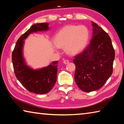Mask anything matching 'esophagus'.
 Wrapping results in <instances>:
<instances>
[{"label": "esophagus", "instance_id": "esophagus-1", "mask_svg": "<svg viewBox=\"0 0 124 124\" xmlns=\"http://www.w3.org/2000/svg\"><path fill=\"white\" fill-rule=\"evenodd\" d=\"M69 62H70V61L68 60H65L63 61V63L64 64H68L69 63Z\"/></svg>", "mask_w": 124, "mask_h": 124}]
</instances>
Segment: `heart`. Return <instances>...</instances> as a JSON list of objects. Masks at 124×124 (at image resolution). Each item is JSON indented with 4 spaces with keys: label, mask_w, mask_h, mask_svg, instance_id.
Segmentation results:
<instances>
[{
    "label": "heart",
    "mask_w": 124,
    "mask_h": 124,
    "mask_svg": "<svg viewBox=\"0 0 124 124\" xmlns=\"http://www.w3.org/2000/svg\"><path fill=\"white\" fill-rule=\"evenodd\" d=\"M89 32L84 26L70 25L63 27L56 34L54 42L58 47H65L67 53L75 54L85 47Z\"/></svg>",
    "instance_id": "heart-1"
}]
</instances>
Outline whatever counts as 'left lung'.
I'll return each mask as SVG.
<instances>
[{"label": "left lung", "instance_id": "obj_1", "mask_svg": "<svg viewBox=\"0 0 124 124\" xmlns=\"http://www.w3.org/2000/svg\"><path fill=\"white\" fill-rule=\"evenodd\" d=\"M93 34L90 43L73 60L74 79L82 91L101 89L113 73L115 51L110 38L101 27L92 22Z\"/></svg>", "mask_w": 124, "mask_h": 124}]
</instances>
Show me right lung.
<instances>
[{
    "mask_svg": "<svg viewBox=\"0 0 124 124\" xmlns=\"http://www.w3.org/2000/svg\"><path fill=\"white\" fill-rule=\"evenodd\" d=\"M48 29L47 23L33 24L19 38L12 53V64L17 79L27 90L35 94L47 93L53 88L57 79L58 62H52L48 66L39 70L31 68L27 66L23 57V40L31 33Z\"/></svg>",
    "mask_w": 124,
    "mask_h": 124,
    "instance_id": "obj_1",
    "label": "right lung"
}]
</instances>
